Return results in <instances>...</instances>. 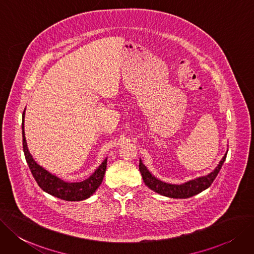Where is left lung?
Segmentation results:
<instances>
[{
  "label": "left lung",
  "mask_w": 254,
  "mask_h": 254,
  "mask_svg": "<svg viewBox=\"0 0 254 254\" xmlns=\"http://www.w3.org/2000/svg\"><path fill=\"white\" fill-rule=\"evenodd\" d=\"M226 155L227 153L224 155V157L222 158L216 170L214 172H211L209 175L186 182L184 185H170V184H166L164 181L156 179L154 176L151 175V173L147 170V168L143 164V161L140 159H139L138 167H139L141 177H143L145 184L151 190H153L154 191L158 192L160 195H164L170 198L186 199V198H190L199 194V192L206 190L211 186V184L214 182L215 178L217 177L218 173L220 172L223 164H224Z\"/></svg>",
  "instance_id": "left-lung-1"
}]
</instances>
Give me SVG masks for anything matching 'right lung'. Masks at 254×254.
<instances>
[{"label": "right lung", "mask_w": 254, "mask_h": 254, "mask_svg": "<svg viewBox=\"0 0 254 254\" xmlns=\"http://www.w3.org/2000/svg\"><path fill=\"white\" fill-rule=\"evenodd\" d=\"M24 118L25 111L23 113L22 123L24 153L30 171H31V173L39 188H42V190H44L48 194L65 201H81L92 196L103 180L107 165V159H104L101 166L95 171V173L87 179L81 182H70V184L69 182H65L49 173V172L45 170L43 167L37 165L32 155L30 154L24 132Z\"/></svg>", "instance_id": "1"}]
</instances>
